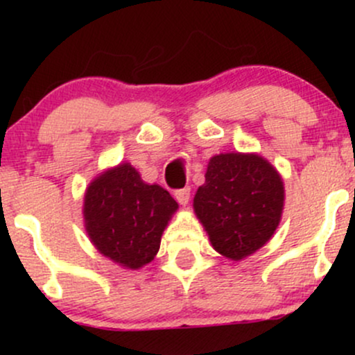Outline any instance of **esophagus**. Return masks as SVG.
Returning <instances> with one entry per match:
<instances>
[{
    "instance_id": "obj_1",
    "label": "esophagus",
    "mask_w": 355,
    "mask_h": 355,
    "mask_svg": "<svg viewBox=\"0 0 355 355\" xmlns=\"http://www.w3.org/2000/svg\"><path fill=\"white\" fill-rule=\"evenodd\" d=\"M175 198H177V202L180 203V205H187L190 200V189L189 187H185V189H180V190H175Z\"/></svg>"
}]
</instances>
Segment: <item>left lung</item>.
I'll return each instance as SVG.
<instances>
[{
    "label": "left lung",
    "mask_w": 355,
    "mask_h": 355,
    "mask_svg": "<svg viewBox=\"0 0 355 355\" xmlns=\"http://www.w3.org/2000/svg\"><path fill=\"white\" fill-rule=\"evenodd\" d=\"M193 209L218 254L240 260L266 245L284 209V183L259 155L220 153L209 162Z\"/></svg>",
    "instance_id": "1"
}]
</instances>
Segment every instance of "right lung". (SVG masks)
<instances>
[{
  "instance_id": "add662e5",
  "label": "right lung",
  "mask_w": 355,
  "mask_h": 355,
  "mask_svg": "<svg viewBox=\"0 0 355 355\" xmlns=\"http://www.w3.org/2000/svg\"><path fill=\"white\" fill-rule=\"evenodd\" d=\"M178 203L160 185H148L130 164L89 183L85 223L93 245L113 262L140 268L152 262Z\"/></svg>"
}]
</instances>
